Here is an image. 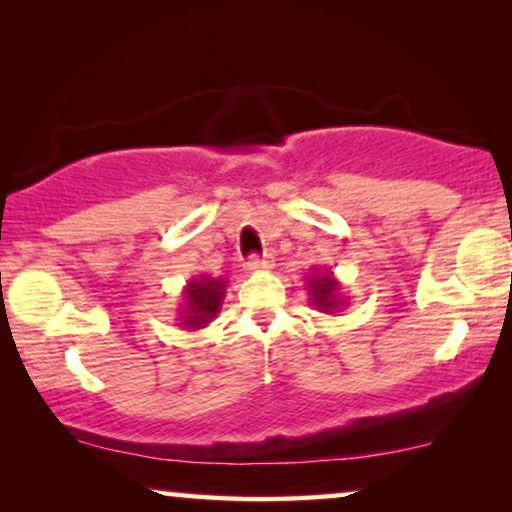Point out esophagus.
<instances>
[{"instance_id":"1","label":"esophagus","mask_w":512,"mask_h":512,"mask_svg":"<svg viewBox=\"0 0 512 512\" xmlns=\"http://www.w3.org/2000/svg\"><path fill=\"white\" fill-rule=\"evenodd\" d=\"M249 272H261V270H270L272 268V256H251L247 265H244Z\"/></svg>"}]
</instances>
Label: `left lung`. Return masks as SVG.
I'll list each match as a JSON object with an SVG mask.
<instances>
[{"label":"left lung","instance_id":"1","mask_svg":"<svg viewBox=\"0 0 512 512\" xmlns=\"http://www.w3.org/2000/svg\"><path fill=\"white\" fill-rule=\"evenodd\" d=\"M305 284L307 296H310L314 310L324 314H338L349 305L345 286H342L340 279L333 275L331 265H314V268L305 275Z\"/></svg>","mask_w":512,"mask_h":512}]
</instances>
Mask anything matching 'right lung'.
Wrapping results in <instances>:
<instances>
[{
	"label": "right lung",
	"instance_id": "right-lung-1",
	"mask_svg": "<svg viewBox=\"0 0 512 512\" xmlns=\"http://www.w3.org/2000/svg\"><path fill=\"white\" fill-rule=\"evenodd\" d=\"M226 291L228 279L223 277L195 275L188 279L184 289H181L174 326H179L181 331L193 333L212 324L219 317Z\"/></svg>",
	"mask_w": 512,
	"mask_h": 512
}]
</instances>
